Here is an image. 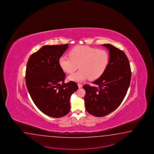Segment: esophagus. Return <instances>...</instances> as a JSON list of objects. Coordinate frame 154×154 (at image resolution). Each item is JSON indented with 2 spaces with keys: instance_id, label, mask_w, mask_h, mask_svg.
<instances>
[{
  "instance_id": "obj_1",
  "label": "esophagus",
  "mask_w": 154,
  "mask_h": 154,
  "mask_svg": "<svg viewBox=\"0 0 154 154\" xmlns=\"http://www.w3.org/2000/svg\"><path fill=\"white\" fill-rule=\"evenodd\" d=\"M78 86H79V88H82V85L81 84H80V83H78Z\"/></svg>"
}]
</instances>
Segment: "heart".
Segmentation results:
<instances>
[{
	"label": "heart",
	"instance_id": "b5f03b06",
	"mask_svg": "<svg viewBox=\"0 0 154 154\" xmlns=\"http://www.w3.org/2000/svg\"><path fill=\"white\" fill-rule=\"evenodd\" d=\"M109 55L104 50L87 46H78L69 51V56L62 55L59 65L65 72L72 73L79 68L80 70L69 77V80L82 81L89 79H98L108 65Z\"/></svg>",
	"mask_w": 154,
	"mask_h": 154
}]
</instances>
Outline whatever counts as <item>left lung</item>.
<instances>
[{
    "label": "left lung",
    "instance_id": "obj_1",
    "mask_svg": "<svg viewBox=\"0 0 154 154\" xmlns=\"http://www.w3.org/2000/svg\"><path fill=\"white\" fill-rule=\"evenodd\" d=\"M109 52L105 71L92 83L96 86L83 85L85 109L91 115L100 117L112 113L119 106L126 96L131 72L125 54L110 44H104Z\"/></svg>",
    "mask_w": 154,
    "mask_h": 154
}]
</instances>
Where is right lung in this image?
Segmentation results:
<instances>
[{
  "label": "right lung",
  "mask_w": 154,
  "mask_h": 154,
  "mask_svg": "<svg viewBox=\"0 0 154 154\" xmlns=\"http://www.w3.org/2000/svg\"><path fill=\"white\" fill-rule=\"evenodd\" d=\"M68 45L44 46L30 56L26 66V85L31 99L42 113L53 118L69 113L71 96L79 88L75 82L65 83L66 74L59 65Z\"/></svg>",
  "instance_id": "obj_1"
}]
</instances>
